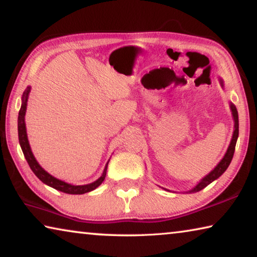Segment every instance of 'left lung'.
Masks as SVG:
<instances>
[{
	"mask_svg": "<svg viewBox=\"0 0 257 257\" xmlns=\"http://www.w3.org/2000/svg\"><path fill=\"white\" fill-rule=\"evenodd\" d=\"M221 84H222V81H221ZM231 111H232V115H233V120H234V132H233V136H232V139H231V143H230V145H229V149L227 151V153H225L224 158L221 160V162L214 168V170L208 173V175L205 178H203L202 181L199 182V184L196 187H195L194 189L189 190L188 193H196V191H199V190H202L203 188H205L207 185H210L212 181H214L221 175H222V173L228 169L230 162H231V160L233 158L234 149H236L237 138H238V135H239L238 112H237L236 106L232 105V104H231Z\"/></svg>",
	"mask_w": 257,
	"mask_h": 257,
	"instance_id": "left-lung-1",
	"label": "left lung"
}]
</instances>
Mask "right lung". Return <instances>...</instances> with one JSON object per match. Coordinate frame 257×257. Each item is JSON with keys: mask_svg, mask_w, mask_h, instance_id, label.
I'll use <instances>...</instances> for the list:
<instances>
[{"mask_svg": "<svg viewBox=\"0 0 257 257\" xmlns=\"http://www.w3.org/2000/svg\"><path fill=\"white\" fill-rule=\"evenodd\" d=\"M29 92H30V88L28 87V89L26 90V92L23 95V104H21V107L19 110V115H18V135H19V143H20L21 150H23V152H24V155H25L26 160H27L30 169H32L33 172L35 173V175H36V177L41 181H43L44 184L49 185L51 187H53L54 189L63 191V193L73 194V195H80V194L88 193V191L97 188V187L104 181V179H105L107 164H106L105 169H104L103 175L99 177L96 181H94L89 185L75 186V185L67 184V182H64L62 180H59V179H56V178L52 177L50 173H47L44 170V169H43L41 165L37 163V161L35 160L34 155L32 153V150H30L28 138H27V133H26V125H25L26 106H27V98H28Z\"/></svg>", "mask_w": 257, "mask_h": 257, "instance_id": "obj_1", "label": "right lung"}]
</instances>
